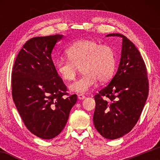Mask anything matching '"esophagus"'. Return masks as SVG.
Segmentation results:
<instances>
[{
  "label": "esophagus",
  "instance_id": "esophagus-1",
  "mask_svg": "<svg viewBox=\"0 0 160 160\" xmlns=\"http://www.w3.org/2000/svg\"><path fill=\"white\" fill-rule=\"evenodd\" d=\"M78 99H84L85 98V96L82 94H78Z\"/></svg>",
  "mask_w": 160,
  "mask_h": 160
}]
</instances>
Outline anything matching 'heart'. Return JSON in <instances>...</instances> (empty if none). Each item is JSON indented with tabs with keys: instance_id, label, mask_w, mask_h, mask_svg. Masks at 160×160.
Instances as JSON below:
<instances>
[{
	"instance_id": "heart-1",
	"label": "heart",
	"mask_w": 160,
	"mask_h": 160,
	"mask_svg": "<svg viewBox=\"0 0 160 160\" xmlns=\"http://www.w3.org/2000/svg\"><path fill=\"white\" fill-rule=\"evenodd\" d=\"M68 59L59 58L55 63L56 72L65 81L75 79L81 67L83 74L69 85L70 91L85 93L97 83L112 77L116 66L115 53L107 44L92 39L78 40L66 49Z\"/></svg>"
}]
</instances>
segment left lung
<instances>
[{"label": "left lung", "instance_id": "1", "mask_svg": "<svg viewBox=\"0 0 160 160\" xmlns=\"http://www.w3.org/2000/svg\"><path fill=\"white\" fill-rule=\"evenodd\" d=\"M107 37L123 39L119 66L109 85L94 95L93 122L105 138L123 136L135 126L149 92L147 68L139 51L126 37L109 34Z\"/></svg>", "mask_w": 160, "mask_h": 160}]
</instances>
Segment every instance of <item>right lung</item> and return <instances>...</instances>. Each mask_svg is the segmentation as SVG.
Masks as SVG:
<instances>
[{"label":"right lung","mask_w":160,"mask_h":160,"mask_svg":"<svg viewBox=\"0 0 160 160\" xmlns=\"http://www.w3.org/2000/svg\"><path fill=\"white\" fill-rule=\"evenodd\" d=\"M63 35L32 38L18 54L12 71L13 101L25 126L42 139L63 131L77 95H69L51 51Z\"/></svg>","instance_id":"add662e5"}]
</instances>
